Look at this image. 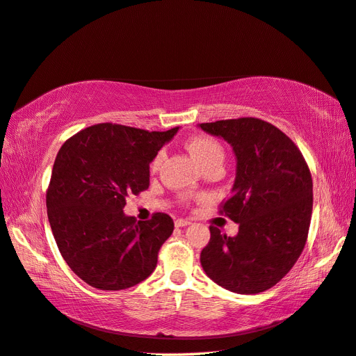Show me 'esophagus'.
Here are the masks:
<instances>
[{
    "label": "esophagus",
    "instance_id": "esophagus-1",
    "mask_svg": "<svg viewBox=\"0 0 356 356\" xmlns=\"http://www.w3.org/2000/svg\"><path fill=\"white\" fill-rule=\"evenodd\" d=\"M189 224H191L189 220H176V222H175L176 227H186Z\"/></svg>",
    "mask_w": 356,
    "mask_h": 356
}]
</instances>
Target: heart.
Listing matches in <instances>:
<instances>
[{
  "instance_id": "1",
  "label": "heart",
  "mask_w": 356,
  "mask_h": 356,
  "mask_svg": "<svg viewBox=\"0 0 356 356\" xmlns=\"http://www.w3.org/2000/svg\"><path fill=\"white\" fill-rule=\"evenodd\" d=\"M188 149L193 154L194 159L200 163V165H204V163L211 162L213 159L218 158H224V149L222 145L218 143L216 140L211 138V136H204V135H198L191 138V141L188 143ZM163 154L158 153L156 156L153 158L152 161V170H158L161 162H162Z\"/></svg>"
}]
</instances>
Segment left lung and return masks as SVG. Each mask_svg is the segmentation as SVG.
<instances>
[{
    "mask_svg": "<svg viewBox=\"0 0 356 356\" xmlns=\"http://www.w3.org/2000/svg\"><path fill=\"white\" fill-rule=\"evenodd\" d=\"M236 156L232 195L221 213L239 224L234 238L211 225L200 256L206 275L241 295L275 286L302 252L313 212V180L302 153L278 127L242 117L202 123Z\"/></svg>",
    "mask_w": 356,
    "mask_h": 356,
    "instance_id": "obj_1",
    "label": "left lung"
}]
</instances>
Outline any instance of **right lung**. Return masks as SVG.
Returning a JSON list of instances; mask_svg holds the SVG:
<instances>
[{
  "label": "right lung",
  "mask_w": 356,
  "mask_h": 356,
  "mask_svg": "<svg viewBox=\"0 0 356 356\" xmlns=\"http://www.w3.org/2000/svg\"><path fill=\"white\" fill-rule=\"evenodd\" d=\"M179 131L149 132L123 124L86 127L61 145L47 193L48 220L63 259L88 286L129 289L156 268L175 222L126 216V198L150 184V162Z\"/></svg>",
  "instance_id": "obj_1"
}]
</instances>
